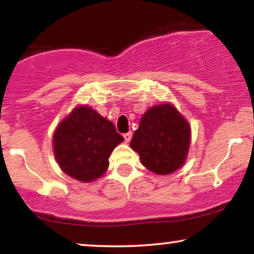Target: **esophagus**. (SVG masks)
I'll return each mask as SVG.
<instances>
[{"instance_id": "1", "label": "esophagus", "mask_w": 254, "mask_h": 254, "mask_svg": "<svg viewBox=\"0 0 254 254\" xmlns=\"http://www.w3.org/2000/svg\"><path fill=\"white\" fill-rule=\"evenodd\" d=\"M131 136H133V134L130 133V131H128V133H126V134H124V137H125V141L127 142H129L130 141V138H131Z\"/></svg>"}]
</instances>
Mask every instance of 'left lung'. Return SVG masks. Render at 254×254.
<instances>
[{
    "instance_id": "8db88e82",
    "label": "left lung",
    "mask_w": 254,
    "mask_h": 254,
    "mask_svg": "<svg viewBox=\"0 0 254 254\" xmlns=\"http://www.w3.org/2000/svg\"><path fill=\"white\" fill-rule=\"evenodd\" d=\"M190 144V125L171 103L145 111L130 141L141 163L159 176L173 173L185 164Z\"/></svg>"
}]
</instances>
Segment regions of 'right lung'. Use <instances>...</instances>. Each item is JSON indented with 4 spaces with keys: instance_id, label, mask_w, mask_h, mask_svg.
Segmentation results:
<instances>
[{
    "instance_id": "add662e5",
    "label": "right lung",
    "mask_w": 254,
    "mask_h": 254,
    "mask_svg": "<svg viewBox=\"0 0 254 254\" xmlns=\"http://www.w3.org/2000/svg\"><path fill=\"white\" fill-rule=\"evenodd\" d=\"M123 141L110 120L92 107L78 105L55 128L53 151L65 175L91 183L107 171L113 149Z\"/></svg>"
}]
</instances>
